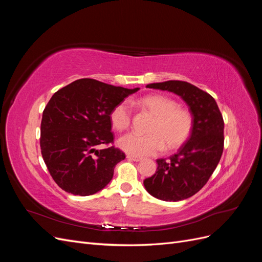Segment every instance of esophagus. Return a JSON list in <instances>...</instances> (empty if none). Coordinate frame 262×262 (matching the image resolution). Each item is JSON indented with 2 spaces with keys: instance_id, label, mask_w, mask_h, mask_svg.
Segmentation results:
<instances>
[{
  "instance_id": "1",
  "label": "esophagus",
  "mask_w": 262,
  "mask_h": 262,
  "mask_svg": "<svg viewBox=\"0 0 262 262\" xmlns=\"http://www.w3.org/2000/svg\"><path fill=\"white\" fill-rule=\"evenodd\" d=\"M126 158H128L129 161H133V162H139V161H141V157H139V156H133V155H126Z\"/></svg>"
}]
</instances>
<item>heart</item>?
<instances>
[{
    "label": "heart",
    "instance_id": "heart-1",
    "mask_svg": "<svg viewBox=\"0 0 262 262\" xmlns=\"http://www.w3.org/2000/svg\"><path fill=\"white\" fill-rule=\"evenodd\" d=\"M140 106L154 117L146 132L141 136L129 133L118 139V146L133 156H149L166 149L180 147L189 139L193 128V117L187 109L163 95H149L140 100ZM132 108L129 101H121L110 113V122L117 131L131 125Z\"/></svg>",
    "mask_w": 262,
    "mask_h": 262
}]
</instances>
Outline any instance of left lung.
I'll return each mask as SVG.
<instances>
[{"instance_id":"1","label":"left lung","mask_w":262,"mask_h":262,"mask_svg":"<svg viewBox=\"0 0 262 262\" xmlns=\"http://www.w3.org/2000/svg\"><path fill=\"white\" fill-rule=\"evenodd\" d=\"M148 89L178 95L189 106L193 128L189 140L168 160H157V170L143 184L146 191L163 201H180L195 194L207 184L224 148V121L210 94L184 81L146 85Z\"/></svg>"}]
</instances>
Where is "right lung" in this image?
I'll return each instance as SVG.
<instances>
[{
	"instance_id": "1",
	"label": "right lung",
	"mask_w": 262,
	"mask_h": 262,
	"mask_svg": "<svg viewBox=\"0 0 262 262\" xmlns=\"http://www.w3.org/2000/svg\"><path fill=\"white\" fill-rule=\"evenodd\" d=\"M140 89L81 78L53 94L41 119L40 148L51 177L64 191L91 195L105 188L125 158L115 146L110 113Z\"/></svg>"
}]
</instances>
